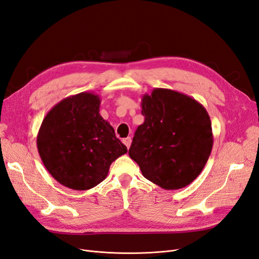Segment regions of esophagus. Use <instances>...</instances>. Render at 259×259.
<instances>
[{"mask_svg":"<svg viewBox=\"0 0 259 259\" xmlns=\"http://www.w3.org/2000/svg\"><path fill=\"white\" fill-rule=\"evenodd\" d=\"M122 141H123V143H124V144H125V146H126V148H127V149L131 147V143H132V138H131V137L124 138Z\"/></svg>","mask_w":259,"mask_h":259,"instance_id":"esophagus-1","label":"esophagus"}]
</instances>
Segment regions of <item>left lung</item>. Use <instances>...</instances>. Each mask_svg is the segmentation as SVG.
<instances>
[{
	"label": "left lung",
	"instance_id": "obj_1",
	"mask_svg": "<svg viewBox=\"0 0 259 259\" xmlns=\"http://www.w3.org/2000/svg\"><path fill=\"white\" fill-rule=\"evenodd\" d=\"M138 126L128 151L144 178L165 190L182 189L199 177L211 153V122L205 107L175 90L143 95Z\"/></svg>",
	"mask_w": 259,
	"mask_h": 259
}]
</instances>
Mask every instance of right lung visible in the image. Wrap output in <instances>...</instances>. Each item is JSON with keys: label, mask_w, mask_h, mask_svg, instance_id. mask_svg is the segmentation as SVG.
Listing matches in <instances>:
<instances>
[{"label": "right lung", "mask_w": 259, "mask_h": 259, "mask_svg": "<svg viewBox=\"0 0 259 259\" xmlns=\"http://www.w3.org/2000/svg\"><path fill=\"white\" fill-rule=\"evenodd\" d=\"M101 99L94 92L61 100L45 117L37 148L45 167L59 184L87 190L107 177L109 167L127 149L100 115Z\"/></svg>", "instance_id": "1"}]
</instances>
